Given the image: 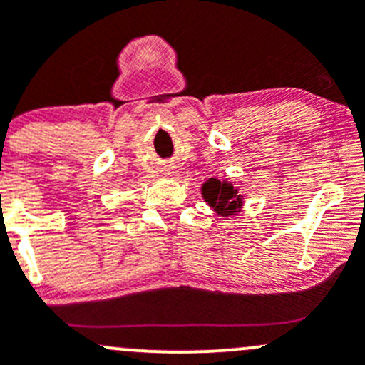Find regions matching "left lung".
Listing matches in <instances>:
<instances>
[{
    "label": "left lung",
    "mask_w": 365,
    "mask_h": 365,
    "mask_svg": "<svg viewBox=\"0 0 365 365\" xmlns=\"http://www.w3.org/2000/svg\"><path fill=\"white\" fill-rule=\"evenodd\" d=\"M201 192H203L206 203L220 215H235L242 206V196L235 189L233 183L210 178L203 185Z\"/></svg>",
    "instance_id": "1"
}]
</instances>
